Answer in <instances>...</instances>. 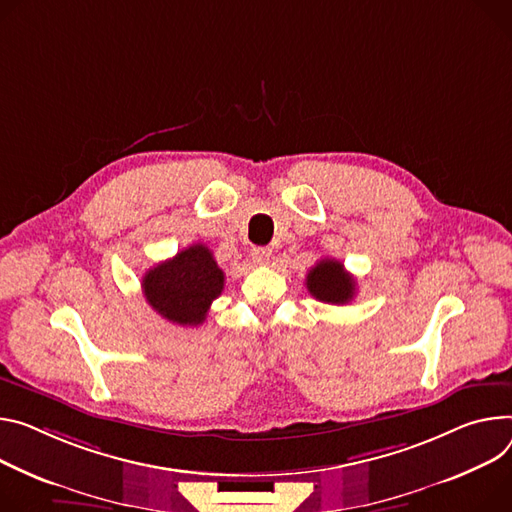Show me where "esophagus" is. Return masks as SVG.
<instances>
[{
  "label": "esophagus",
  "instance_id": "obj_1",
  "mask_svg": "<svg viewBox=\"0 0 512 512\" xmlns=\"http://www.w3.org/2000/svg\"><path fill=\"white\" fill-rule=\"evenodd\" d=\"M251 257L257 265H267L269 257H271V249L269 247H253L251 249Z\"/></svg>",
  "mask_w": 512,
  "mask_h": 512
}]
</instances>
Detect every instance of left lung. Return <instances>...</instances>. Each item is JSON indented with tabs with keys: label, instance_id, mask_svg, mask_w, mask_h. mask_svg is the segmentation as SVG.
<instances>
[{
	"label": "left lung",
	"instance_id": "obj_1",
	"mask_svg": "<svg viewBox=\"0 0 512 512\" xmlns=\"http://www.w3.org/2000/svg\"><path fill=\"white\" fill-rule=\"evenodd\" d=\"M308 292L327 304H347L353 300L357 284L337 259H320L306 275Z\"/></svg>",
	"mask_w": 512,
	"mask_h": 512
}]
</instances>
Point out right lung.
Here are the masks:
<instances>
[{"label":"right lung","mask_w":512,"mask_h":512,"mask_svg":"<svg viewBox=\"0 0 512 512\" xmlns=\"http://www.w3.org/2000/svg\"><path fill=\"white\" fill-rule=\"evenodd\" d=\"M222 288L224 271L202 243L179 251L143 277V292L153 310L181 327L202 324Z\"/></svg>","instance_id":"obj_1"}]
</instances>
